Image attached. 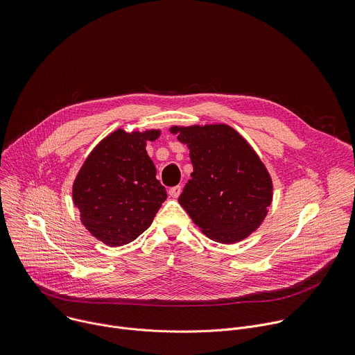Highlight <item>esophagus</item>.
<instances>
[{"instance_id":"esophagus-1","label":"esophagus","mask_w":355,"mask_h":355,"mask_svg":"<svg viewBox=\"0 0 355 355\" xmlns=\"http://www.w3.org/2000/svg\"><path fill=\"white\" fill-rule=\"evenodd\" d=\"M181 185H175V187H173V188H170V191H168V193H170V196H173V198H178L180 196V193H181Z\"/></svg>"}]
</instances>
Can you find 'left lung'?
Instances as JSON below:
<instances>
[{
    "label": "left lung",
    "mask_w": 355,
    "mask_h": 355,
    "mask_svg": "<svg viewBox=\"0 0 355 355\" xmlns=\"http://www.w3.org/2000/svg\"><path fill=\"white\" fill-rule=\"evenodd\" d=\"M193 167L178 198L209 239L230 244L257 230L272 200L271 177L251 146L227 125L173 126Z\"/></svg>",
    "instance_id": "left-lung-1"
}]
</instances>
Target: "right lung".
<instances>
[{
    "mask_svg": "<svg viewBox=\"0 0 355 355\" xmlns=\"http://www.w3.org/2000/svg\"><path fill=\"white\" fill-rule=\"evenodd\" d=\"M160 130H115L101 140L73 184L81 222L98 240L116 247L133 241L153 222L167 198L146 151Z\"/></svg>",
    "mask_w": 355,
    "mask_h": 355,
    "instance_id": "add662e5",
    "label": "right lung"
}]
</instances>
